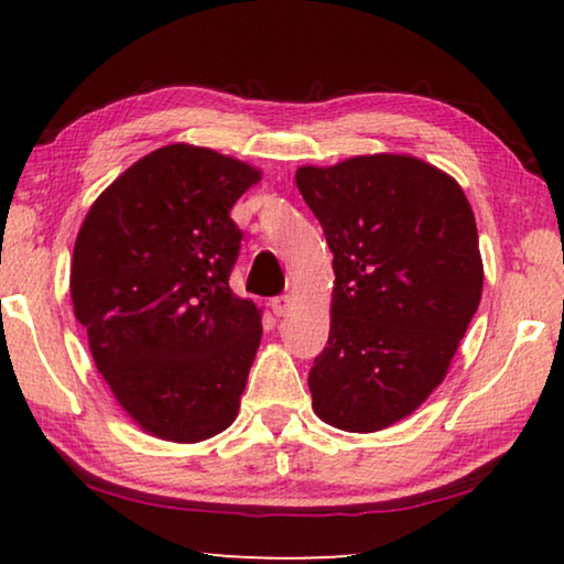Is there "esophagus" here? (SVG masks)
<instances>
[{
    "instance_id": "obj_1",
    "label": "esophagus",
    "mask_w": 564,
    "mask_h": 564,
    "mask_svg": "<svg viewBox=\"0 0 564 564\" xmlns=\"http://www.w3.org/2000/svg\"><path fill=\"white\" fill-rule=\"evenodd\" d=\"M291 308V295L283 293V295H275V299H271V311L275 313V316H283V313H289Z\"/></svg>"
}]
</instances>
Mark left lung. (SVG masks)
Segmentation results:
<instances>
[{
    "instance_id": "1",
    "label": "left lung",
    "mask_w": 564,
    "mask_h": 564,
    "mask_svg": "<svg viewBox=\"0 0 564 564\" xmlns=\"http://www.w3.org/2000/svg\"><path fill=\"white\" fill-rule=\"evenodd\" d=\"M295 184L336 273L313 410L340 431H383L443 383L480 305L473 208L455 178L398 154L301 166Z\"/></svg>"
}]
</instances>
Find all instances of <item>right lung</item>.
I'll use <instances>...</instances> for the list:
<instances>
[{
  "label": "right lung",
  "mask_w": 564,
  "mask_h": 564,
  "mask_svg": "<svg viewBox=\"0 0 564 564\" xmlns=\"http://www.w3.org/2000/svg\"><path fill=\"white\" fill-rule=\"evenodd\" d=\"M261 174L171 144L94 202L74 243V316L99 373L147 433L214 437L236 420L261 311L228 285L241 251L234 204Z\"/></svg>",
  "instance_id": "obj_1"
}]
</instances>
